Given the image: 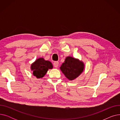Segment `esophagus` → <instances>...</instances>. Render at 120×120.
<instances>
[{
	"label": "esophagus",
	"instance_id": "1",
	"mask_svg": "<svg viewBox=\"0 0 120 120\" xmlns=\"http://www.w3.org/2000/svg\"><path fill=\"white\" fill-rule=\"evenodd\" d=\"M59 65V62L58 61H55L53 63V66L55 68H57Z\"/></svg>",
	"mask_w": 120,
	"mask_h": 120
}]
</instances>
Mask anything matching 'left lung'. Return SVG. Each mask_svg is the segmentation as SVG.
I'll use <instances>...</instances> for the list:
<instances>
[{
	"instance_id": "8db88e82",
	"label": "left lung",
	"mask_w": 120,
	"mask_h": 120,
	"mask_svg": "<svg viewBox=\"0 0 120 120\" xmlns=\"http://www.w3.org/2000/svg\"><path fill=\"white\" fill-rule=\"evenodd\" d=\"M60 68L68 80H73L82 73L84 70V64L78 59L68 56Z\"/></svg>"
}]
</instances>
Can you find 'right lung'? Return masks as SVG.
Segmentation results:
<instances>
[{
    "label": "right lung",
    "mask_w": 120,
    "mask_h": 120,
    "mask_svg": "<svg viewBox=\"0 0 120 120\" xmlns=\"http://www.w3.org/2000/svg\"><path fill=\"white\" fill-rule=\"evenodd\" d=\"M53 66L51 62L46 61L43 58H39L31 65V70L33 75L37 78H41L45 76L49 69H52Z\"/></svg>",
    "instance_id": "obj_1"
}]
</instances>
